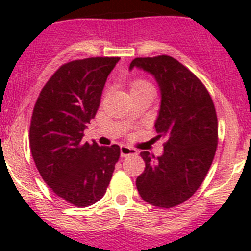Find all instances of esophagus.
Listing matches in <instances>:
<instances>
[{"mask_svg":"<svg viewBox=\"0 0 251 251\" xmlns=\"http://www.w3.org/2000/svg\"><path fill=\"white\" fill-rule=\"evenodd\" d=\"M137 154V150L132 147H128V146H121V156L122 157H129Z\"/></svg>","mask_w":251,"mask_h":251,"instance_id":"obj_1","label":"esophagus"}]
</instances>
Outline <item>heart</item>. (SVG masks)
Returning a JSON list of instances; mask_svg holds the SVG:
<instances>
[{
  "label": "heart",
  "instance_id": "heart-1",
  "mask_svg": "<svg viewBox=\"0 0 251 251\" xmlns=\"http://www.w3.org/2000/svg\"><path fill=\"white\" fill-rule=\"evenodd\" d=\"M145 89H153L152 85H151L147 80H143V79H136V80H133L132 84H130V92H138V90H145Z\"/></svg>",
  "mask_w": 251,
  "mask_h": 251
}]
</instances>
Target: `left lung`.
<instances>
[{
  "label": "left lung",
  "mask_w": 251,
  "mask_h": 251,
  "mask_svg": "<svg viewBox=\"0 0 251 251\" xmlns=\"http://www.w3.org/2000/svg\"><path fill=\"white\" fill-rule=\"evenodd\" d=\"M143 69L161 90V108L154 128L165 138L162 156L143 151L145 172L136 185L146 202L171 208L188 200L203 182L217 147L214 101L201 80L167 55L136 57L129 69Z\"/></svg>",
  "instance_id": "obj_1"
}]
</instances>
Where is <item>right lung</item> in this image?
<instances>
[{"mask_svg": "<svg viewBox=\"0 0 251 251\" xmlns=\"http://www.w3.org/2000/svg\"><path fill=\"white\" fill-rule=\"evenodd\" d=\"M119 59L88 57L61 65L40 92L31 117L30 148L40 175L57 196L77 207L104 196L121 156L117 145L81 141Z\"/></svg>", "mask_w": 251, "mask_h": 251, "instance_id": "add662e5", "label": "right lung"}]
</instances>
